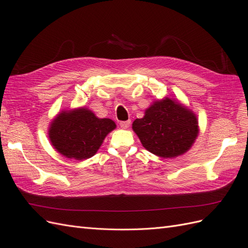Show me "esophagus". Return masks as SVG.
I'll return each instance as SVG.
<instances>
[{"instance_id":"1","label":"esophagus","mask_w":248,"mask_h":248,"mask_svg":"<svg viewBox=\"0 0 248 248\" xmlns=\"http://www.w3.org/2000/svg\"><path fill=\"white\" fill-rule=\"evenodd\" d=\"M130 123H131V121L130 120H128V121L120 122V126H121V128H123V129H127L130 126Z\"/></svg>"}]
</instances>
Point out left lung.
<instances>
[{
	"instance_id": "1",
	"label": "left lung",
	"mask_w": 248,
	"mask_h": 248,
	"mask_svg": "<svg viewBox=\"0 0 248 248\" xmlns=\"http://www.w3.org/2000/svg\"><path fill=\"white\" fill-rule=\"evenodd\" d=\"M141 145L158 157L172 158L188 151L199 134L194 112L166 97L154 101L145 116L132 124Z\"/></svg>"
}]
</instances>
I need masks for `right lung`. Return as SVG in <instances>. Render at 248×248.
<instances>
[{"label":"right lung","instance_id":"add662e5","mask_svg":"<svg viewBox=\"0 0 248 248\" xmlns=\"http://www.w3.org/2000/svg\"><path fill=\"white\" fill-rule=\"evenodd\" d=\"M116 128L110 119H99L86 108L62 110L52 120L48 137L51 145L70 159L85 160L96 154L108 134Z\"/></svg>","mask_w":248,"mask_h":248}]
</instances>
